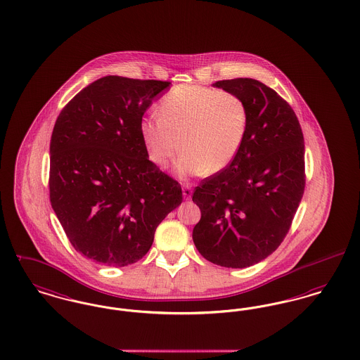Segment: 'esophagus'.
<instances>
[{
  "label": "esophagus",
  "mask_w": 360,
  "mask_h": 360,
  "mask_svg": "<svg viewBox=\"0 0 360 360\" xmlns=\"http://www.w3.org/2000/svg\"><path fill=\"white\" fill-rule=\"evenodd\" d=\"M182 194H184V198H185V200H191V194H193V189H191V185H185V186H184Z\"/></svg>",
  "instance_id": "esophagus-1"
}]
</instances>
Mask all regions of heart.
<instances>
[{
    "mask_svg": "<svg viewBox=\"0 0 360 360\" xmlns=\"http://www.w3.org/2000/svg\"><path fill=\"white\" fill-rule=\"evenodd\" d=\"M249 112L233 92L197 84L178 85L159 103V115L144 117L141 139L150 160L166 166L181 148L182 175L226 169L243 144Z\"/></svg>",
    "mask_w": 360,
    "mask_h": 360,
    "instance_id": "1",
    "label": "heart"
}]
</instances>
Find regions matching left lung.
<instances>
[{"mask_svg": "<svg viewBox=\"0 0 360 360\" xmlns=\"http://www.w3.org/2000/svg\"><path fill=\"white\" fill-rule=\"evenodd\" d=\"M213 86L243 99L248 131L233 162L193 193L201 219L193 229L200 254L216 265L246 268L275 252L304 191V140L291 106L254 79Z\"/></svg>", "mask_w": 360, "mask_h": 360, "instance_id": "left-lung-1", "label": "left lung"}]
</instances>
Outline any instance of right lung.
I'll use <instances>...</instances> for the list:
<instances>
[{"mask_svg": "<svg viewBox=\"0 0 360 360\" xmlns=\"http://www.w3.org/2000/svg\"><path fill=\"white\" fill-rule=\"evenodd\" d=\"M169 82L106 76L60 112L50 141V202L76 252L107 266L148 253L182 202L181 185L149 160L140 122Z\"/></svg>", "mask_w": 360, "mask_h": 360, "instance_id": "obj_1", "label": "right lung"}]
</instances>
